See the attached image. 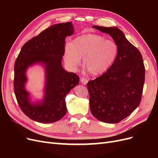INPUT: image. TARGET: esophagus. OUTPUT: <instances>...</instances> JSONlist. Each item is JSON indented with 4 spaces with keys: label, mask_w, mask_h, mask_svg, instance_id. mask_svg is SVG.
<instances>
[{
    "label": "esophagus",
    "mask_w": 158,
    "mask_h": 158,
    "mask_svg": "<svg viewBox=\"0 0 158 158\" xmlns=\"http://www.w3.org/2000/svg\"><path fill=\"white\" fill-rule=\"evenodd\" d=\"M80 82H81V83H82V84L85 85V84L88 83V79L84 77V76H82V77L80 78Z\"/></svg>",
    "instance_id": "esophagus-1"
}]
</instances>
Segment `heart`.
<instances>
[{
  "label": "heart",
  "mask_w": 158,
  "mask_h": 158,
  "mask_svg": "<svg viewBox=\"0 0 158 158\" xmlns=\"http://www.w3.org/2000/svg\"><path fill=\"white\" fill-rule=\"evenodd\" d=\"M118 47L113 40L101 35L85 34L78 37L73 43H66L64 60L69 67L75 70L81 63L93 75L102 74L111 67L118 55Z\"/></svg>",
  "instance_id": "1"
}]
</instances>
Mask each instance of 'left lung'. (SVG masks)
Listing matches in <instances>:
<instances>
[{
  "label": "left lung",
  "instance_id": "1",
  "mask_svg": "<svg viewBox=\"0 0 158 158\" xmlns=\"http://www.w3.org/2000/svg\"><path fill=\"white\" fill-rule=\"evenodd\" d=\"M92 27L111 35L118 45V51L111 67L88 82L90 111L100 121L117 123L140 105L145 81L144 61L139 50L118 28Z\"/></svg>",
  "mask_w": 158,
  "mask_h": 158
}]
</instances>
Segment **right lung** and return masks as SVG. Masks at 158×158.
<instances>
[{"label": "right lung", "mask_w": 158, "mask_h": 158, "mask_svg": "<svg viewBox=\"0 0 158 158\" xmlns=\"http://www.w3.org/2000/svg\"><path fill=\"white\" fill-rule=\"evenodd\" d=\"M73 33L71 22L52 26L27 41L15 61L14 94L23 113L33 121L55 123L66 113V95L80 81L77 74L66 71L61 64L65 38ZM39 62L44 63L46 68L45 96L42 102L33 104L25 89V72L28 66Z\"/></svg>", "instance_id": "add662e5"}]
</instances>
